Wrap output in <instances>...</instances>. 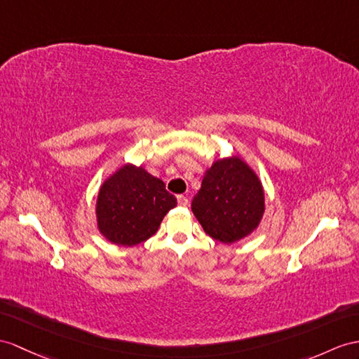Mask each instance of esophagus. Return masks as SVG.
I'll return each instance as SVG.
<instances>
[{
    "label": "esophagus",
    "mask_w": 359,
    "mask_h": 359,
    "mask_svg": "<svg viewBox=\"0 0 359 359\" xmlns=\"http://www.w3.org/2000/svg\"><path fill=\"white\" fill-rule=\"evenodd\" d=\"M177 199H178V204L182 205V207H186L189 204V198L184 196V195H178Z\"/></svg>",
    "instance_id": "esophagus-1"
}]
</instances>
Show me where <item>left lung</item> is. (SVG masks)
Returning <instances> with one entry per match:
<instances>
[{"instance_id":"1","label":"left lung","mask_w":359,"mask_h":359,"mask_svg":"<svg viewBox=\"0 0 359 359\" xmlns=\"http://www.w3.org/2000/svg\"><path fill=\"white\" fill-rule=\"evenodd\" d=\"M191 212L204 231L222 243L255 231L265 212V194L257 175L239 156L217 160L207 169L191 201Z\"/></svg>"}]
</instances>
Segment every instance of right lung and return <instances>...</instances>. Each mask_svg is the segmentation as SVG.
<instances>
[{
  "instance_id": "obj_1",
  "label": "right lung",
  "mask_w": 359,
  "mask_h": 359,
  "mask_svg": "<svg viewBox=\"0 0 359 359\" xmlns=\"http://www.w3.org/2000/svg\"><path fill=\"white\" fill-rule=\"evenodd\" d=\"M175 205L177 198L161 180L142 165L125 164L100 186L95 204L99 231L116 245H138L156 233Z\"/></svg>"
}]
</instances>
